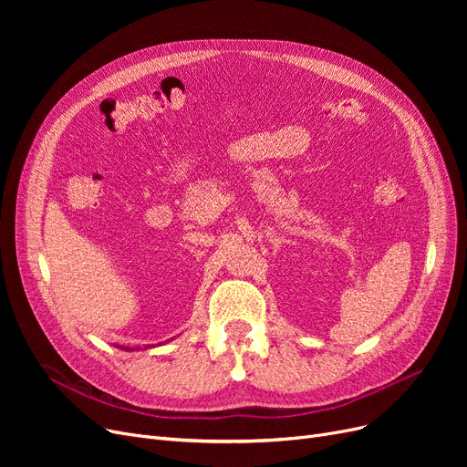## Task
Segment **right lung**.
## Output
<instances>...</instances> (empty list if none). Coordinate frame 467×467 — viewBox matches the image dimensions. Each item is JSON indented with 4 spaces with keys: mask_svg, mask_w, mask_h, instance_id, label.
I'll list each match as a JSON object with an SVG mask.
<instances>
[{
    "mask_svg": "<svg viewBox=\"0 0 467 467\" xmlns=\"http://www.w3.org/2000/svg\"><path fill=\"white\" fill-rule=\"evenodd\" d=\"M122 350H129V348H122Z\"/></svg>",
    "mask_w": 467,
    "mask_h": 467,
    "instance_id": "obj_1",
    "label": "right lung"
}]
</instances>
